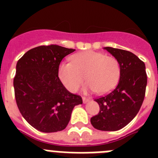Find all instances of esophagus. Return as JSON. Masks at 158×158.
<instances>
[{
	"mask_svg": "<svg viewBox=\"0 0 158 158\" xmlns=\"http://www.w3.org/2000/svg\"><path fill=\"white\" fill-rule=\"evenodd\" d=\"M82 100H83L84 104H86V103H88V102L89 101V99L85 98V97H83V98H82Z\"/></svg>",
	"mask_w": 158,
	"mask_h": 158,
	"instance_id": "1",
	"label": "esophagus"
}]
</instances>
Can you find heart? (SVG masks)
I'll use <instances>...</instances> for the list:
<instances>
[{
	"mask_svg": "<svg viewBox=\"0 0 158 158\" xmlns=\"http://www.w3.org/2000/svg\"><path fill=\"white\" fill-rule=\"evenodd\" d=\"M71 63L62 62L58 67V77L71 93H76L87 81L84 91L96 92L100 95L115 89L120 77V65L114 57L93 51L78 53L71 56Z\"/></svg>",
	"mask_w": 158,
	"mask_h": 158,
	"instance_id": "1",
	"label": "heart"
}]
</instances>
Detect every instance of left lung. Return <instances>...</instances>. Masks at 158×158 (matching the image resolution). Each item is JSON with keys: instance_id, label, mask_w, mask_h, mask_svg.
Masks as SVG:
<instances>
[{"instance_id": "8db88e82", "label": "left lung", "mask_w": 158, "mask_h": 158, "mask_svg": "<svg viewBox=\"0 0 158 158\" xmlns=\"http://www.w3.org/2000/svg\"><path fill=\"white\" fill-rule=\"evenodd\" d=\"M104 49L118 60L120 77L112 92L95 100L100 110L90 121L96 129L115 131L127 126L140 110L146 93L147 76L145 63L133 53L109 47Z\"/></svg>"}]
</instances>
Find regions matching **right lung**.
Masks as SVG:
<instances>
[{"label":"right lung","instance_id":"1","mask_svg":"<svg viewBox=\"0 0 158 158\" xmlns=\"http://www.w3.org/2000/svg\"><path fill=\"white\" fill-rule=\"evenodd\" d=\"M74 49L58 45L31 49L17 62L13 80L16 104L25 120L38 131H62L80 96L69 93L58 77L60 62Z\"/></svg>","mask_w":158,"mask_h":158}]
</instances>
